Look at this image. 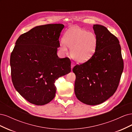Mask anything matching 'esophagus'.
<instances>
[{"mask_svg": "<svg viewBox=\"0 0 132 132\" xmlns=\"http://www.w3.org/2000/svg\"><path fill=\"white\" fill-rule=\"evenodd\" d=\"M74 67V63L73 62H72L71 64V69L73 68Z\"/></svg>", "mask_w": 132, "mask_h": 132, "instance_id": "esophagus-1", "label": "esophagus"}]
</instances>
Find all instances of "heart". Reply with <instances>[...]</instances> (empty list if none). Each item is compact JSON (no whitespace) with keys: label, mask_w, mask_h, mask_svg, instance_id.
<instances>
[{"label":"heart","mask_w":132,"mask_h":132,"mask_svg":"<svg viewBox=\"0 0 132 132\" xmlns=\"http://www.w3.org/2000/svg\"><path fill=\"white\" fill-rule=\"evenodd\" d=\"M97 38L93 32L75 26L70 28L64 35L61 49L64 52L70 48V55L78 63H84L91 58L95 52Z\"/></svg>","instance_id":"obj_1"}]
</instances>
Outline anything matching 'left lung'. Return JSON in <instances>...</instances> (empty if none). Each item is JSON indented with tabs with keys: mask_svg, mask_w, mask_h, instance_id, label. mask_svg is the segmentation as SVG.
Segmentation results:
<instances>
[{
	"mask_svg": "<svg viewBox=\"0 0 132 132\" xmlns=\"http://www.w3.org/2000/svg\"><path fill=\"white\" fill-rule=\"evenodd\" d=\"M93 29L97 38L95 53L73 69L76 97L89 105L100 104L114 94L124 67L118 38L102 25H94Z\"/></svg>",
	"mask_w": 132,
	"mask_h": 132,
	"instance_id": "1",
	"label": "left lung"
}]
</instances>
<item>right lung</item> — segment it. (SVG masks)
<instances>
[{"label": "right lung", "instance_id": "obj_1", "mask_svg": "<svg viewBox=\"0 0 132 132\" xmlns=\"http://www.w3.org/2000/svg\"><path fill=\"white\" fill-rule=\"evenodd\" d=\"M61 23L34 27L19 36L10 55L14 86L27 101L44 105L55 97L54 83L71 71L69 58H59Z\"/></svg>", "mask_w": 132, "mask_h": 132}]
</instances>
